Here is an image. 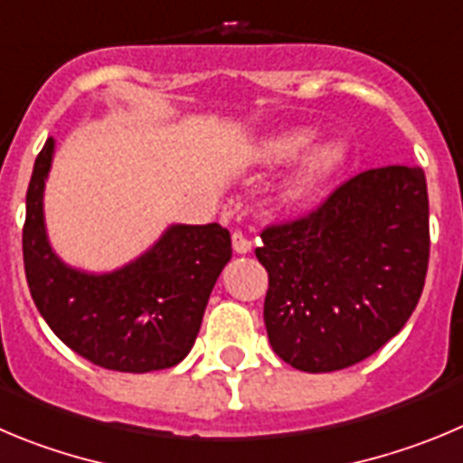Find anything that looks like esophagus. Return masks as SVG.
I'll list each match as a JSON object with an SVG mask.
<instances>
[{"instance_id": "esophagus-1", "label": "esophagus", "mask_w": 463, "mask_h": 463, "mask_svg": "<svg viewBox=\"0 0 463 463\" xmlns=\"http://www.w3.org/2000/svg\"><path fill=\"white\" fill-rule=\"evenodd\" d=\"M232 249H235L237 253H249L251 251V240H249L244 232L235 231L232 232Z\"/></svg>"}]
</instances>
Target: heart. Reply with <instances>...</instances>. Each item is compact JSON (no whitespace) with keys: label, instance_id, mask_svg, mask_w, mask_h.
Returning <instances> with one entry per match:
<instances>
[{"label":"heart","instance_id":"heart-1","mask_svg":"<svg viewBox=\"0 0 463 463\" xmlns=\"http://www.w3.org/2000/svg\"><path fill=\"white\" fill-rule=\"evenodd\" d=\"M316 133L311 128H288V131L274 133L269 138L260 140L251 149V161L260 165H281L298 159L304 149H309L314 143ZM345 159V147L339 143H325L316 147L314 152L304 159L298 173L290 177L288 194L290 201H302L304 195H309L318 184H323Z\"/></svg>","mask_w":463,"mask_h":463}]
</instances>
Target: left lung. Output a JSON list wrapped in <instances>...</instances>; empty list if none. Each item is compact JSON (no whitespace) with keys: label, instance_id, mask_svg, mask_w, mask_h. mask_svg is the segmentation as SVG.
<instances>
[{"label":"left lung","instance_id":"8db88e82","mask_svg":"<svg viewBox=\"0 0 463 463\" xmlns=\"http://www.w3.org/2000/svg\"><path fill=\"white\" fill-rule=\"evenodd\" d=\"M265 327L283 362L309 373L353 366L411 318L429 265L424 170L385 165L336 186L302 219L260 232Z\"/></svg>","mask_w":463,"mask_h":463}]
</instances>
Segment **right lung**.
<instances>
[{"label":"right lung","mask_w":463,"mask_h":463,"mask_svg":"<svg viewBox=\"0 0 463 463\" xmlns=\"http://www.w3.org/2000/svg\"><path fill=\"white\" fill-rule=\"evenodd\" d=\"M55 154L48 138L27 189L23 258L29 293L50 330L91 364L127 373L170 369L201 330L216 279L231 260L219 223L170 226L149 251L115 272L69 268L45 232L43 189Z\"/></svg>","instance_id":"add662e5"}]
</instances>
